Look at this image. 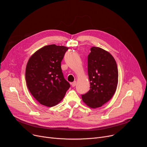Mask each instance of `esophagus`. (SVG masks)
<instances>
[{
    "label": "esophagus",
    "mask_w": 147,
    "mask_h": 147,
    "mask_svg": "<svg viewBox=\"0 0 147 147\" xmlns=\"http://www.w3.org/2000/svg\"><path fill=\"white\" fill-rule=\"evenodd\" d=\"M71 86H72L73 87H74L76 86V81H73V82L71 83Z\"/></svg>",
    "instance_id": "1"
}]
</instances>
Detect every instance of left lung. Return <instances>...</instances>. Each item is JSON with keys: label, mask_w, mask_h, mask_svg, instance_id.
<instances>
[{"label": "left lung", "mask_w": 147, "mask_h": 147, "mask_svg": "<svg viewBox=\"0 0 147 147\" xmlns=\"http://www.w3.org/2000/svg\"><path fill=\"white\" fill-rule=\"evenodd\" d=\"M90 90L82 95V101L95 109L101 107L114 95L118 83L116 62L108 51L93 47L88 56Z\"/></svg>", "instance_id": "1"}]
</instances>
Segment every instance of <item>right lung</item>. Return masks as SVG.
<instances>
[{
	"instance_id": "obj_1",
	"label": "right lung",
	"mask_w": 147,
	"mask_h": 147,
	"mask_svg": "<svg viewBox=\"0 0 147 147\" xmlns=\"http://www.w3.org/2000/svg\"><path fill=\"white\" fill-rule=\"evenodd\" d=\"M68 49L55 44L47 45L36 51L28 61L27 86L41 105L48 107L56 105L70 87L61 69V61Z\"/></svg>"
}]
</instances>
